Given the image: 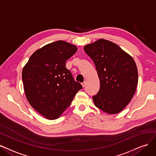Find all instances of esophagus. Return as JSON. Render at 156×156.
<instances>
[{"label":"esophagus","instance_id":"obj_1","mask_svg":"<svg viewBox=\"0 0 156 156\" xmlns=\"http://www.w3.org/2000/svg\"><path fill=\"white\" fill-rule=\"evenodd\" d=\"M82 85L83 87H84L85 86V82H84L83 83H82Z\"/></svg>","mask_w":156,"mask_h":156}]
</instances>
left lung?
Returning a JSON list of instances; mask_svg holds the SVG:
<instances>
[{
	"instance_id": "obj_1",
	"label": "left lung",
	"mask_w": 156,
	"mask_h": 156,
	"mask_svg": "<svg viewBox=\"0 0 156 156\" xmlns=\"http://www.w3.org/2000/svg\"><path fill=\"white\" fill-rule=\"evenodd\" d=\"M100 82L93 97L96 106L109 114L122 112L131 101L138 83L137 65L132 57L115 43L104 39L85 45Z\"/></svg>"
}]
</instances>
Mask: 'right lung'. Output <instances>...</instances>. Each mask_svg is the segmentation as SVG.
<instances>
[{
	"label": "right lung",
	"mask_w": 156,
	"mask_h": 156,
	"mask_svg": "<svg viewBox=\"0 0 156 156\" xmlns=\"http://www.w3.org/2000/svg\"><path fill=\"white\" fill-rule=\"evenodd\" d=\"M76 51L75 45L59 40L34 52L23 69L27 99L47 119L61 116L83 88L65 67L67 60Z\"/></svg>",
	"instance_id": "add662e5"
}]
</instances>
